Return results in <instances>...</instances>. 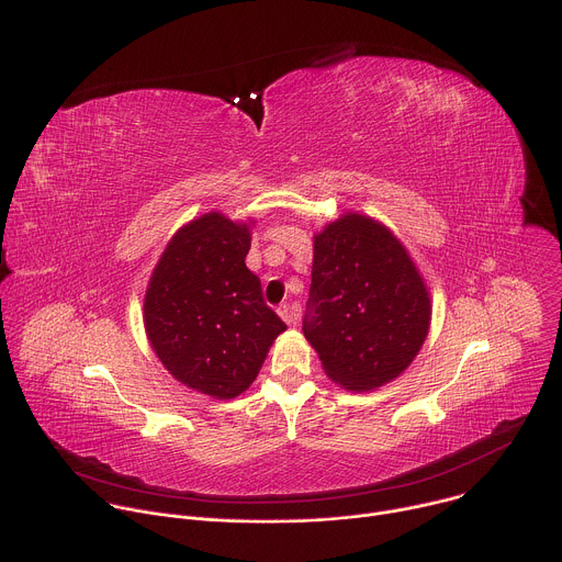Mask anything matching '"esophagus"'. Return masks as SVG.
<instances>
[{
  "mask_svg": "<svg viewBox=\"0 0 562 562\" xmlns=\"http://www.w3.org/2000/svg\"><path fill=\"white\" fill-rule=\"evenodd\" d=\"M278 315H280L289 326L297 322V313L293 311V306H291V304H280V306H278Z\"/></svg>",
  "mask_w": 562,
  "mask_h": 562,
  "instance_id": "34e87169",
  "label": "esophagus"
}]
</instances>
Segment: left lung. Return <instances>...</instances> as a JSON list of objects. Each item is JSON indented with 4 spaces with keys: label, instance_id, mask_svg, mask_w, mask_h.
<instances>
[{
    "label": "left lung",
    "instance_id": "obj_1",
    "mask_svg": "<svg viewBox=\"0 0 562 562\" xmlns=\"http://www.w3.org/2000/svg\"><path fill=\"white\" fill-rule=\"evenodd\" d=\"M430 319L428 286L386 225L346 212L313 236L302 330L330 382L366 393L397 380L419 355Z\"/></svg>",
    "mask_w": 562,
    "mask_h": 562
}]
</instances>
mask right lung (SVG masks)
<instances>
[{
	"label": "right lung",
	"mask_w": 562,
	"mask_h": 562,
	"mask_svg": "<svg viewBox=\"0 0 562 562\" xmlns=\"http://www.w3.org/2000/svg\"><path fill=\"white\" fill-rule=\"evenodd\" d=\"M249 223L221 212L182 225L160 254L143 300L147 339L169 375L214 400L245 393L286 324L247 269Z\"/></svg>",
	"instance_id": "obj_1"
}]
</instances>
